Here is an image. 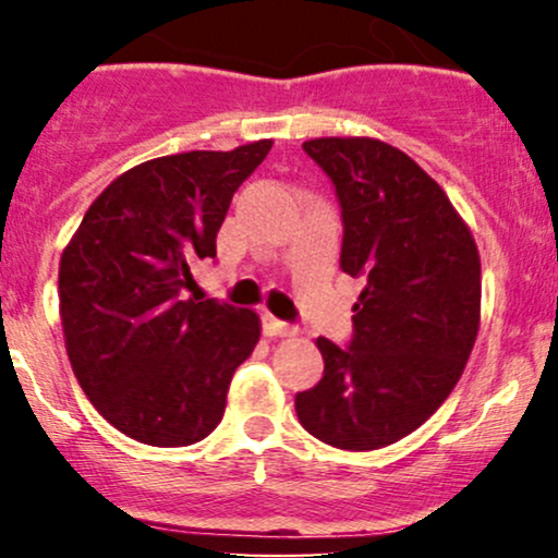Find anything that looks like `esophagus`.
Instances as JSON below:
<instances>
[{
	"instance_id": "esophagus-1",
	"label": "esophagus",
	"mask_w": 558,
	"mask_h": 558,
	"mask_svg": "<svg viewBox=\"0 0 558 558\" xmlns=\"http://www.w3.org/2000/svg\"><path fill=\"white\" fill-rule=\"evenodd\" d=\"M265 332H267V336H275V338H293V336H296V328L283 323V319L265 315Z\"/></svg>"
}]
</instances>
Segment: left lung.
<instances>
[{
    "label": "left lung",
    "instance_id": "1",
    "mask_svg": "<svg viewBox=\"0 0 558 558\" xmlns=\"http://www.w3.org/2000/svg\"><path fill=\"white\" fill-rule=\"evenodd\" d=\"M304 151L341 202V270L367 286L351 349L315 341L325 375L296 396V414L323 444L375 451L430 420L462 377L480 330V252L446 191L396 146L325 136Z\"/></svg>",
    "mask_w": 558,
    "mask_h": 558
}]
</instances>
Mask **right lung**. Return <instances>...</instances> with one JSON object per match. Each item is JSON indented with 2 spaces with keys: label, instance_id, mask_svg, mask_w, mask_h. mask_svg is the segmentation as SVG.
<instances>
[{
  "label": "right lung",
  "instance_id": "right-lung-1",
  "mask_svg": "<svg viewBox=\"0 0 558 558\" xmlns=\"http://www.w3.org/2000/svg\"><path fill=\"white\" fill-rule=\"evenodd\" d=\"M270 149L262 138L141 162L94 198L62 252L68 360L96 412L138 444L207 438L259 341L254 310L181 291L191 267L215 257L230 198Z\"/></svg>",
  "mask_w": 558,
  "mask_h": 558
}]
</instances>
